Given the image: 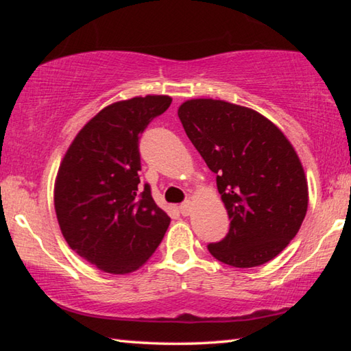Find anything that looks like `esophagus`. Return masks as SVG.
Listing matches in <instances>:
<instances>
[{"instance_id": "esophagus-1", "label": "esophagus", "mask_w": 351, "mask_h": 351, "mask_svg": "<svg viewBox=\"0 0 351 351\" xmlns=\"http://www.w3.org/2000/svg\"><path fill=\"white\" fill-rule=\"evenodd\" d=\"M180 210H181V213H182L184 217H189L190 213H192V210H193V203H192V201H186V203L181 204Z\"/></svg>"}]
</instances>
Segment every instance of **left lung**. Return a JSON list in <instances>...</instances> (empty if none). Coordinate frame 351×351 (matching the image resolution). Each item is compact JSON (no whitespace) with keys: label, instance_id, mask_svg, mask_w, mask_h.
I'll return each instance as SVG.
<instances>
[{"label":"left lung","instance_id":"8db88e82","mask_svg":"<svg viewBox=\"0 0 351 351\" xmlns=\"http://www.w3.org/2000/svg\"><path fill=\"white\" fill-rule=\"evenodd\" d=\"M189 139L213 173L230 219L209 252L234 268L277 257L299 232L308 182L294 147L258 111L219 99H190L178 108Z\"/></svg>","mask_w":351,"mask_h":351}]
</instances>
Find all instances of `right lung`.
I'll return each instance as SVG.
<instances>
[{"label":"right lung","instance_id":"obj_1","mask_svg":"<svg viewBox=\"0 0 351 351\" xmlns=\"http://www.w3.org/2000/svg\"><path fill=\"white\" fill-rule=\"evenodd\" d=\"M170 96L119 100L100 110L71 142L58 167L54 207L69 247L114 276L144 266L170 217L139 187V134L169 108Z\"/></svg>","mask_w":351,"mask_h":351}]
</instances>
